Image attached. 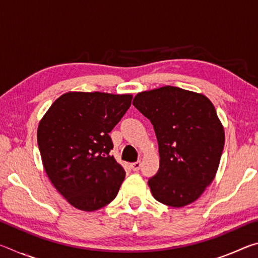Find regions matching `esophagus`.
<instances>
[{"instance_id":"esophagus-1","label":"esophagus","mask_w":258,"mask_h":258,"mask_svg":"<svg viewBox=\"0 0 258 258\" xmlns=\"http://www.w3.org/2000/svg\"><path fill=\"white\" fill-rule=\"evenodd\" d=\"M140 167H141V161H135V163L131 164V168H132L134 172H138Z\"/></svg>"}]
</instances>
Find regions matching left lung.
<instances>
[{
    "label": "left lung",
    "instance_id": "left-lung-1",
    "mask_svg": "<svg viewBox=\"0 0 258 258\" xmlns=\"http://www.w3.org/2000/svg\"><path fill=\"white\" fill-rule=\"evenodd\" d=\"M134 107L154 125L159 169L148 181L154 198L171 207L197 200L215 178L225 134L206 95L175 86L143 91Z\"/></svg>",
    "mask_w": 258,
    "mask_h": 258
}]
</instances>
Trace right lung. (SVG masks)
<instances>
[{
	"mask_svg": "<svg viewBox=\"0 0 258 258\" xmlns=\"http://www.w3.org/2000/svg\"><path fill=\"white\" fill-rule=\"evenodd\" d=\"M132 94L67 92L40 120L37 145L47 177L80 211L93 212L111 203L125 178L110 156L109 133L131 106Z\"/></svg>",
	"mask_w": 258,
	"mask_h": 258,
	"instance_id": "add662e5",
	"label": "right lung"
}]
</instances>
